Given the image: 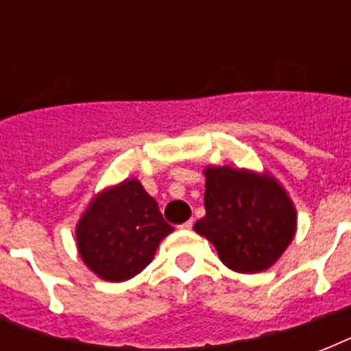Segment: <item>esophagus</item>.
<instances>
[{
    "label": "esophagus",
    "instance_id": "1",
    "mask_svg": "<svg viewBox=\"0 0 351 351\" xmlns=\"http://www.w3.org/2000/svg\"><path fill=\"white\" fill-rule=\"evenodd\" d=\"M178 228H180V230H191V228H193V219L186 220V222H184V224L178 226Z\"/></svg>",
    "mask_w": 351,
    "mask_h": 351
}]
</instances>
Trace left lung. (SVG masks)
<instances>
[{
  "label": "left lung",
  "instance_id": "left-lung-1",
  "mask_svg": "<svg viewBox=\"0 0 351 351\" xmlns=\"http://www.w3.org/2000/svg\"><path fill=\"white\" fill-rule=\"evenodd\" d=\"M206 217L195 231L217 247L233 271L258 273L278 261L297 230L288 193L267 173L206 167Z\"/></svg>",
  "mask_w": 351,
  "mask_h": 351
}]
</instances>
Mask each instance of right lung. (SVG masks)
<instances>
[{
    "instance_id": "1",
    "label": "right lung",
    "mask_w": 351,
    "mask_h": 351,
    "mask_svg": "<svg viewBox=\"0 0 351 351\" xmlns=\"http://www.w3.org/2000/svg\"><path fill=\"white\" fill-rule=\"evenodd\" d=\"M173 231L136 178L106 189L76 226L80 256L109 282L134 277L153 261L160 240Z\"/></svg>"
}]
</instances>
